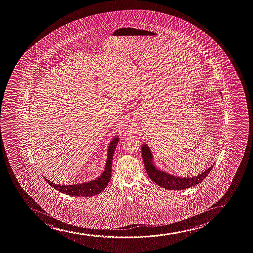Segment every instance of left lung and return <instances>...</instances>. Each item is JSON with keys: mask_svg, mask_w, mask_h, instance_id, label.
<instances>
[{"mask_svg": "<svg viewBox=\"0 0 253 253\" xmlns=\"http://www.w3.org/2000/svg\"><path fill=\"white\" fill-rule=\"evenodd\" d=\"M219 94L222 96L221 92H219ZM141 151L143 162L149 177L154 182H156V184L159 185L160 187H164L169 190H183L201 183L213 168V165L211 166L210 168L204 170L202 173L198 174L197 176H193L192 177L174 176L172 174L168 173L165 170L156 168L154 162L153 155L151 153L147 144H143L141 145Z\"/></svg>", "mask_w": 253, "mask_h": 253, "instance_id": "8db88e82", "label": "left lung"}]
</instances>
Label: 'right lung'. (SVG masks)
Wrapping results in <instances>:
<instances>
[{"label":"right lung","mask_w":253,"mask_h":253,"mask_svg":"<svg viewBox=\"0 0 253 253\" xmlns=\"http://www.w3.org/2000/svg\"><path fill=\"white\" fill-rule=\"evenodd\" d=\"M120 141L119 136L114 137L111 140L108 145V158L106 162L105 168L102 173L97 178L91 180L90 182H82L78 184L60 185L55 184L53 182L44 177L48 184L54 187V189L60 191L65 194H68L74 197H92L101 193L108 186V182L111 179V171H112V163H113V156L114 151L116 149L117 145Z\"/></svg>","instance_id":"right-lung-1"}]
</instances>
